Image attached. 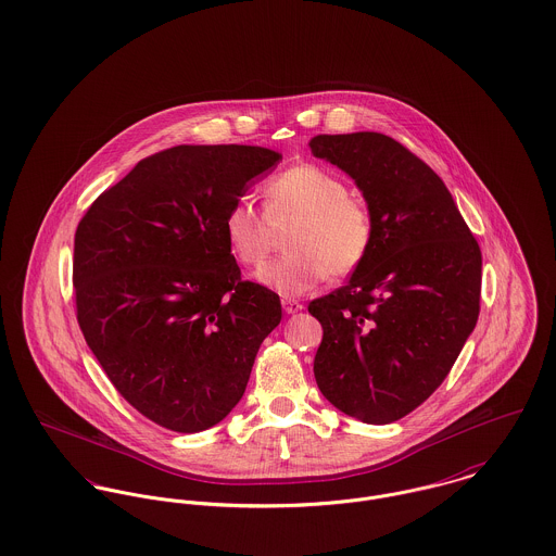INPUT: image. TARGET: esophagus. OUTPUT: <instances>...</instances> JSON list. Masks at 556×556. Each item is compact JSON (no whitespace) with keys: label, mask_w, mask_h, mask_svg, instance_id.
Listing matches in <instances>:
<instances>
[{"label":"esophagus","mask_w":556,"mask_h":556,"mask_svg":"<svg viewBox=\"0 0 556 556\" xmlns=\"http://www.w3.org/2000/svg\"><path fill=\"white\" fill-rule=\"evenodd\" d=\"M281 305H283V311H286V313H290V315H294V313H301V311H303V305H301L299 301H294V299H283V301H281Z\"/></svg>","instance_id":"esophagus-1"}]
</instances>
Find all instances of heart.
Listing matches in <instances>:
<instances>
[{"mask_svg":"<svg viewBox=\"0 0 556 556\" xmlns=\"http://www.w3.org/2000/svg\"><path fill=\"white\" fill-rule=\"evenodd\" d=\"M299 215L286 248L290 253L262 264L255 281L281 296H301L328 275H350L369 255L372 219L345 181L315 164L277 175L266 187V215L248 198H237L222 222L230 253L243 266H255L270 248V222Z\"/></svg>","mask_w":556,"mask_h":556,"instance_id":"obj_1","label":"heart"}]
</instances>
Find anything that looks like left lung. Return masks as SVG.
Masks as SVG:
<instances>
[{
    "instance_id": "left-lung-1",
    "label": "left lung",
    "mask_w": 556,
    "mask_h": 556,
    "mask_svg": "<svg viewBox=\"0 0 556 556\" xmlns=\"http://www.w3.org/2000/svg\"><path fill=\"white\" fill-rule=\"evenodd\" d=\"M311 153L354 179L372 245L350 281L308 303L324 337L313 372L321 394L367 425L422 405L476 328L482 251L452 193L386 134H319Z\"/></svg>"
}]
</instances>
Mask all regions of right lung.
<instances>
[{"instance_id":"add662e5","label":"right lung","mask_w":556,"mask_h":556,"mask_svg":"<svg viewBox=\"0 0 556 556\" xmlns=\"http://www.w3.org/2000/svg\"><path fill=\"white\" fill-rule=\"evenodd\" d=\"M281 153L179 144L140 160L85 213L74 237L76 317L125 401L155 425L200 432L241 401L275 292L241 279L228 206Z\"/></svg>"}]
</instances>
